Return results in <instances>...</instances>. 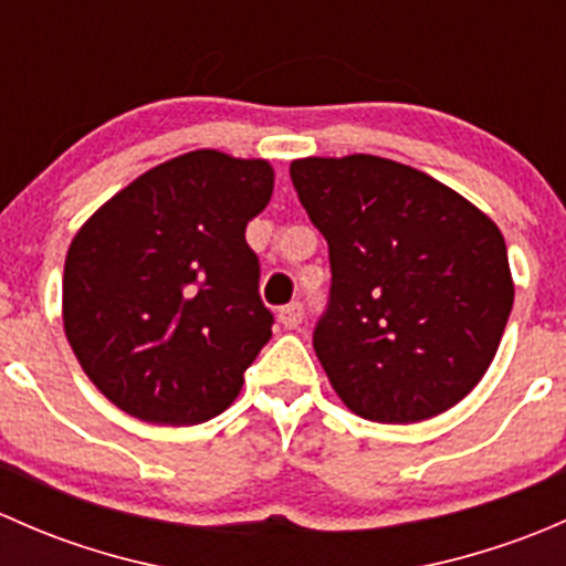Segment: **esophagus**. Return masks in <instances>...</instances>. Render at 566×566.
I'll return each mask as SVG.
<instances>
[{"label":"esophagus","instance_id":"34e87169","mask_svg":"<svg viewBox=\"0 0 566 566\" xmlns=\"http://www.w3.org/2000/svg\"><path fill=\"white\" fill-rule=\"evenodd\" d=\"M301 319H304V304H298V301H293V304L279 310V323H282L284 328H298Z\"/></svg>","mask_w":566,"mask_h":566}]
</instances>
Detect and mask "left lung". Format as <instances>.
Masks as SVG:
<instances>
[{"label": "left lung", "mask_w": 566, "mask_h": 566, "mask_svg": "<svg viewBox=\"0 0 566 566\" xmlns=\"http://www.w3.org/2000/svg\"><path fill=\"white\" fill-rule=\"evenodd\" d=\"M290 177L328 241L315 353L342 402L380 424L458 405L488 373L515 301L493 219L380 156L298 158Z\"/></svg>", "instance_id": "obj_1"}]
</instances>
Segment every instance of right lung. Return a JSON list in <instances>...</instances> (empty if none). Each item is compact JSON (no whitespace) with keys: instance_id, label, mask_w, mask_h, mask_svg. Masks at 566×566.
<instances>
[{"instance_id":"right-lung-1","label":"right lung","mask_w":566,"mask_h":566,"mask_svg":"<svg viewBox=\"0 0 566 566\" xmlns=\"http://www.w3.org/2000/svg\"><path fill=\"white\" fill-rule=\"evenodd\" d=\"M273 193L262 158L193 150L101 205L71 241L65 336L108 402L191 427L230 408L271 339L247 224Z\"/></svg>"}]
</instances>
